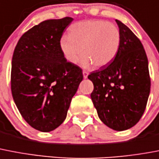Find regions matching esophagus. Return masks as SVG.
Wrapping results in <instances>:
<instances>
[{
  "instance_id": "34e87169",
  "label": "esophagus",
  "mask_w": 159,
  "mask_h": 159,
  "mask_svg": "<svg viewBox=\"0 0 159 159\" xmlns=\"http://www.w3.org/2000/svg\"><path fill=\"white\" fill-rule=\"evenodd\" d=\"M88 75H89V73H88L87 71H85V70H84V71H83V76H84V79H87V78H88Z\"/></svg>"
}]
</instances>
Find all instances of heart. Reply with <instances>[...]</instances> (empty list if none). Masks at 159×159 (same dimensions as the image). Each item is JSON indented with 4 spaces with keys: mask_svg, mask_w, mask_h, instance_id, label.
Segmentation results:
<instances>
[{
    "mask_svg": "<svg viewBox=\"0 0 159 159\" xmlns=\"http://www.w3.org/2000/svg\"><path fill=\"white\" fill-rule=\"evenodd\" d=\"M121 44L120 29L105 20H86L72 25L69 35L60 40V48L67 61L75 63L80 52L81 66L93 65L100 68L110 64L117 55ZM81 49H80V48Z\"/></svg>",
    "mask_w": 159,
    "mask_h": 159,
    "instance_id": "b5f03b06",
    "label": "heart"
}]
</instances>
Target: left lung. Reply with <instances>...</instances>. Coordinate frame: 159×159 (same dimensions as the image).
<instances>
[{
  "instance_id": "left-lung-1",
  "label": "left lung",
  "mask_w": 159,
  "mask_h": 159,
  "mask_svg": "<svg viewBox=\"0 0 159 159\" xmlns=\"http://www.w3.org/2000/svg\"><path fill=\"white\" fill-rule=\"evenodd\" d=\"M121 34L117 55L88 78L93 84L91 99L102 122L121 131L134 126L145 110L150 93L148 58L141 42L116 20Z\"/></svg>"
}]
</instances>
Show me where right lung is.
<instances>
[{"label":"right lung","instance_id":"right-lung-1","mask_svg":"<svg viewBox=\"0 0 159 159\" xmlns=\"http://www.w3.org/2000/svg\"><path fill=\"white\" fill-rule=\"evenodd\" d=\"M70 17L48 20L23 34L11 63V93L29 125L49 132L61 125L83 80L82 70L66 60L60 48Z\"/></svg>","mask_w":159,"mask_h":159}]
</instances>
